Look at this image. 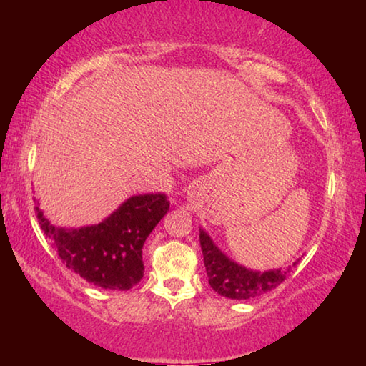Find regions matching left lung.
<instances>
[{"instance_id": "obj_1", "label": "left lung", "mask_w": 366, "mask_h": 366, "mask_svg": "<svg viewBox=\"0 0 366 366\" xmlns=\"http://www.w3.org/2000/svg\"><path fill=\"white\" fill-rule=\"evenodd\" d=\"M200 245L209 286L214 292L234 300L253 299L276 289L286 280L287 272L299 263L297 259L286 271H281V268L263 272L249 269L226 257L203 229H200Z\"/></svg>"}]
</instances>
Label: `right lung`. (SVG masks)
Returning <instances> with one entry per match:
<instances>
[{
  "mask_svg": "<svg viewBox=\"0 0 366 366\" xmlns=\"http://www.w3.org/2000/svg\"><path fill=\"white\" fill-rule=\"evenodd\" d=\"M168 209L164 194L134 195L98 224L67 229L53 226L35 207L41 231L67 268L111 290H129L144 277L142 249Z\"/></svg>",
  "mask_w": 366,
  "mask_h": 366,
  "instance_id": "1",
  "label": "right lung"
}]
</instances>
